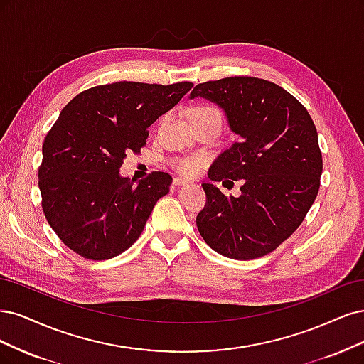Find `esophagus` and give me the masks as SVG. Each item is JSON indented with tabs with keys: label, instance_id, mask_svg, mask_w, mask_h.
<instances>
[{
	"label": "esophagus",
	"instance_id": "obj_1",
	"mask_svg": "<svg viewBox=\"0 0 364 364\" xmlns=\"http://www.w3.org/2000/svg\"><path fill=\"white\" fill-rule=\"evenodd\" d=\"M191 181L189 180H186V178H181V177H175L173 178V184L175 186H181V184H189Z\"/></svg>",
	"mask_w": 364,
	"mask_h": 364
}]
</instances>
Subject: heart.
Segmentation results:
<instances>
[{
    "label": "heart",
    "mask_w": 364,
    "mask_h": 364,
    "mask_svg": "<svg viewBox=\"0 0 364 364\" xmlns=\"http://www.w3.org/2000/svg\"><path fill=\"white\" fill-rule=\"evenodd\" d=\"M205 118L220 119V113L216 107H213V105L210 104H199V105H195V107L191 110V119H205ZM201 166H203V159L198 156L180 159L177 163H175V168L184 175H193L201 169Z\"/></svg>",
    "instance_id": "obj_1"
}]
</instances>
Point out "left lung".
Masks as SVG:
<instances>
[{"instance_id": "obj_1", "label": "left lung", "mask_w": 364, "mask_h": 364, "mask_svg": "<svg viewBox=\"0 0 364 364\" xmlns=\"http://www.w3.org/2000/svg\"><path fill=\"white\" fill-rule=\"evenodd\" d=\"M196 97L224 109L240 137L213 161L208 178L243 183L237 198L203 183L207 203L198 231L228 259H259L296 231L318 196L322 154L314 122L295 97L263 78L205 81L191 92Z\"/></svg>"}]
</instances>
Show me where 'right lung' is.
<instances>
[{
    "instance_id": "obj_1",
    "label": "right lung",
    "mask_w": 364,
    "mask_h": 364,
    "mask_svg": "<svg viewBox=\"0 0 364 364\" xmlns=\"http://www.w3.org/2000/svg\"><path fill=\"white\" fill-rule=\"evenodd\" d=\"M192 86L118 81L66 104L43 140L39 189L45 218L68 248L89 260H107L139 239L172 177L152 172L134 184L119 168L128 152L146 145L148 127Z\"/></svg>"
}]
</instances>
